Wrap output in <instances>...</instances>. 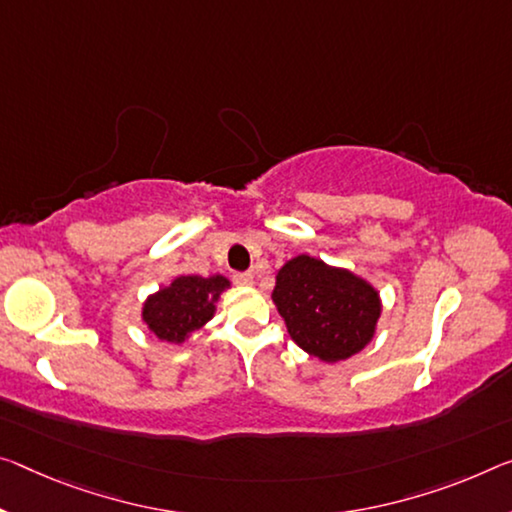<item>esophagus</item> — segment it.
<instances>
[{
    "mask_svg": "<svg viewBox=\"0 0 512 512\" xmlns=\"http://www.w3.org/2000/svg\"><path fill=\"white\" fill-rule=\"evenodd\" d=\"M234 282H237L239 287H250L253 285V273H237L234 275Z\"/></svg>",
    "mask_w": 512,
    "mask_h": 512,
    "instance_id": "obj_1",
    "label": "esophagus"
}]
</instances>
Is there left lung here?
<instances>
[{
	"label": "left lung",
	"mask_w": 512,
	"mask_h": 512,
	"mask_svg": "<svg viewBox=\"0 0 512 512\" xmlns=\"http://www.w3.org/2000/svg\"><path fill=\"white\" fill-rule=\"evenodd\" d=\"M271 298L289 337L328 364L358 355L376 335L383 312L380 291L369 280L305 253L275 273Z\"/></svg>",
	"instance_id": "obj_1"
}]
</instances>
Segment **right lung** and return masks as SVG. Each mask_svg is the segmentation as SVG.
<instances>
[{"instance_id": "right-lung-1", "label": "right lung", "mask_w": 512, "mask_h": 512, "mask_svg": "<svg viewBox=\"0 0 512 512\" xmlns=\"http://www.w3.org/2000/svg\"><path fill=\"white\" fill-rule=\"evenodd\" d=\"M230 289L225 275H177L170 285L154 291L141 307V321L154 337L168 344L189 342L193 332L214 319L223 291Z\"/></svg>"}]
</instances>
